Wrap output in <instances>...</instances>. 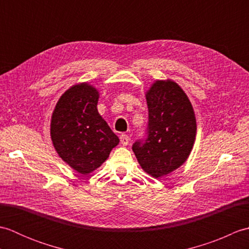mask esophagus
<instances>
[{"mask_svg": "<svg viewBox=\"0 0 249 249\" xmlns=\"http://www.w3.org/2000/svg\"><path fill=\"white\" fill-rule=\"evenodd\" d=\"M120 141L123 145H127L128 142H129V137L127 135H125V134H122L120 136Z\"/></svg>", "mask_w": 249, "mask_h": 249, "instance_id": "34e87169", "label": "esophagus"}]
</instances>
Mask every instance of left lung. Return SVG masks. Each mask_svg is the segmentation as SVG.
<instances>
[{
  "label": "left lung",
  "mask_w": 249,
  "mask_h": 249,
  "mask_svg": "<svg viewBox=\"0 0 249 249\" xmlns=\"http://www.w3.org/2000/svg\"><path fill=\"white\" fill-rule=\"evenodd\" d=\"M145 97L149 108L146 138L136 141L133 151L141 168L160 178L186 161L197 124L187 95L174 81H155Z\"/></svg>",
  "instance_id": "obj_1"
}]
</instances>
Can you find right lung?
<instances>
[{
	"label": "right lung",
	"instance_id": "add662e5",
	"mask_svg": "<svg viewBox=\"0 0 249 249\" xmlns=\"http://www.w3.org/2000/svg\"><path fill=\"white\" fill-rule=\"evenodd\" d=\"M98 91L91 84H76L62 95L52 113L50 135L54 149L81 174L100 167L120 142L98 113Z\"/></svg>",
	"mask_w": 249,
	"mask_h": 249
}]
</instances>
